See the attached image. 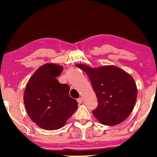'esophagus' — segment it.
Here are the masks:
<instances>
[{
	"label": "esophagus",
	"mask_w": 157,
	"mask_h": 157,
	"mask_svg": "<svg viewBox=\"0 0 157 157\" xmlns=\"http://www.w3.org/2000/svg\"><path fill=\"white\" fill-rule=\"evenodd\" d=\"M77 101H78V102L79 103V104H82V102H83V99H82V98H79L78 100H77Z\"/></svg>",
	"instance_id": "obj_1"
}]
</instances>
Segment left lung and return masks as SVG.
<instances>
[{
	"instance_id": "8db88e82",
	"label": "left lung",
	"mask_w": 157,
	"mask_h": 157,
	"mask_svg": "<svg viewBox=\"0 0 157 157\" xmlns=\"http://www.w3.org/2000/svg\"><path fill=\"white\" fill-rule=\"evenodd\" d=\"M77 67L86 72L96 94L98 105L93 114L105 125H116L129 116L137 98L132 77L114 66L93 68L84 64Z\"/></svg>"
}]
</instances>
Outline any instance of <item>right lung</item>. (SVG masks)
<instances>
[{"label":"right lung","instance_id":"1","mask_svg":"<svg viewBox=\"0 0 157 157\" xmlns=\"http://www.w3.org/2000/svg\"><path fill=\"white\" fill-rule=\"evenodd\" d=\"M62 71V66L46 63L37 69L26 86L23 98L26 111L42 129H60L78 109V102L69 95L70 87L56 78Z\"/></svg>","mask_w":157,"mask_h":157}]
</instances>
